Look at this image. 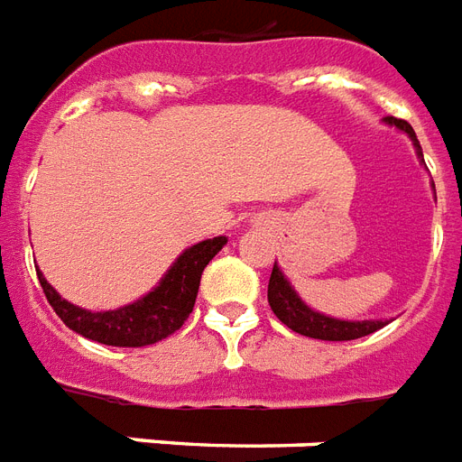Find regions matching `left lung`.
Segmentation results:
<instances>
[{"mask_svg":"<svg viewBox=\"0 0 462 462\" xmlns=\"http://www.w3.org/2000/svg\"><path fill=\"white\" fill-rule=\"evenodd\" d=\"M383 121H386L389 126H396L398 131L408 133V138L412 140V145L418 147V157H422L418 135H415V131H412V126L408 121L396 119V116H386ZM267 300L269 305H272V312H274L289 329H293L295 334L310 336V338H322V341H353V338H360V336L374 334V331L389 324L386 319L348 322V319H336V317H327L322 315V312H317V310L308 308V305L300 300V295L295 293V289L291 286L289 279L283 276V272L279 269L276 262L274 269H272V276H269Z\"/></svg>","mask_w":462,"mask_h":462,"instance_id":"obj_1","label":"left lung"}]
</instances>
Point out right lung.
Wrapping results in <instances>:
<instances>
[{
	"instance_id": "obj_1",
	"label": "right lung",
	"mask_w": 462,
	"mask_h": 462,
	"mask_svg": "<svg viewBox=\"0 0 462 462\" xmlns=\"http://www.w3.org/2000/svg\"><path fill=\"white\" fill-rule=\"evenodd\" d=\"M224 245H226V236H217L190 245L176 257L171 269L162 276V282L150 293L126 308L106 310V312H90L64 300L47 283L40 269L38 279L50 305L69 329L105 346L140 348V346H152L183 327L188 315L193 312L202 272Z\"/></svg>"
}]
</instances>
